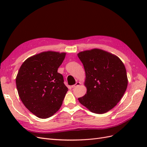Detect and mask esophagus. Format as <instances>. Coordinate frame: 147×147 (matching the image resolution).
<instances>
[{
	"mask_svg": "<svg viewBox=\"0 0 147 147\" xmlns=\"http://www.w3.org/2000/svg\"><path fill=\"white\" fill-rule=\"evenodd\" d=\"M81 83H80V82H77L76 83H75V84H74V85H72V88H75V87H77V86H79L80 85V84Z\"/></svg>",
	"mask_w": 147,
	"mask_h": 147,
	"instance_id": "34e87169",
	"label": "esophagus"
}]
</instances>
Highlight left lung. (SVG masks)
<instances>
[{"label": "left lung", "mask_w": 147, "mask_h": 147, "mask_svg": "<svg viewBox=\"0 0 147 147\" xmlns=\"http://www.w3.org/2000/svg\"><path fill=\"white\" fill-rule=\"evenodd\" d=\"M86 74V94L80 103L91 112H109L121 99L127 86L126 70L119 57L100 49L80 52L77 55Z\"/></svg>", "instance_id": "1"}]
</instances>
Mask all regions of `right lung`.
Listing matches in <instances>:
<instances>
[{
  "label": "right lung",
  "instance_id": "obj_1",
  "mask_svg": "<svg viewBox=\"0 0 147 147\" xmlns=\"http://www.w3.org/2000/svg\"><path fill=\"white\" fill-rule=\"evenodd\" d=\"M65 53L44 51L26 59L16 78V88L25 107L40 118L53 116L63 104L68 88L57 72Z\"/></svg>",
  "mask_w": 147,
  "mask_h": 147
}]
</instances>
